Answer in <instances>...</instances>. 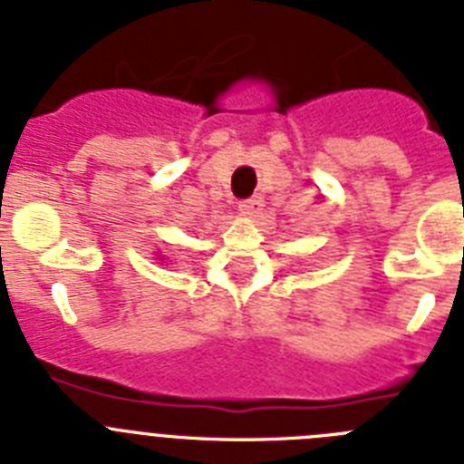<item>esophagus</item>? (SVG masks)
<instances>
[{"mask_svg":"<svg viewBox=\"0 0 464 464\" xmlns=\"http://www.w3.org/2000/svg\"><path fill=\"white\" fill-rule=\"evenodd\" d=\"M261 209H264V200H261L259 196H255V198H247V200H240V203H237V212H240L243 217H249V219L259 215Z\"/></svg>","mask_w":464,"mask_h":464,"instance_id":"esophagus-1","label":"esophagus"}]
</instances>
